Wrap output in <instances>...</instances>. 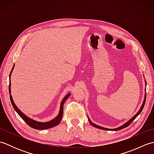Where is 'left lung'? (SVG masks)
I'll return each mask as SVG.
<instances>
[{"mask_svg":"<svg viewBox=\"0 0 154 154\" xmlns=\"http://www.w3.org/2000/svg\"><path fill=\"white\" fill-rule=\"evenodd\" d=\"M146 94H145V97H144V100H143V104H142V106H141V108H140V109L139 110V111L138 112H137L134 116L131 119H130L127 122H126L125 124H123V125H122L121 126H120V127H119V128H114V129H109V128H103V127H102V126H98V125H97V124H94V123H93L92 122H91V121L90 120V119H89V117H88V119H89V122H90V124H91V125L92 126H93L94 127H95V128H99V129H101V130H110V131H117V130H122V129H123V128H126V127H127V126H128L130 124H131L134 120V119H136V118L138 116L139 114L141 113V112H142V110H143V106H144V104H145V103H146Z\"/></svg>","mask_w":154,"mask_h":154,"instance_id":"left-lung-1","label":"left lung"}]
</instances>
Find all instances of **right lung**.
Instances as JSON below:
<instances>
[{
  "mask_svg": "<svg viewBox=\"0 0 154 154\" xmlns=\"http://www.w3.org/2000/svg\"><path fill=\"white\" fill-rule=\"evenodd\" d=\"M14 65L12 67V69L11 72V74H10V77H9V93H10V99H11V103H12V105L14 108L15 111L16 112L18 113V115L20 116L22 119L24 120V122L26 123L29 126H30L32 128H34V129H36V130H44V129H48V128H50L52 127H54L55 126H57V124H59L60 123V122L61 121L62 119V117H63V104L65 101L66 100L68 97L70 96L71 93H69L67 94L66 96H65L63 99L61 101V105H60V112H59L58 115L54 119L51 120L50 121H49V122H38V121H35L33 119H31L30 118H28L27 116H26L25 114L21 112V110L18 109V107L16 106V105L15 104V103H14V100L12 99V97L11 95V73L13 70V69H14Z\"/></svg>",
  "mask_w": 154,
  "mask_h": 154,
  "instance_id": "right-lung-1",
  "label": "right lung"
}]
</instances>
